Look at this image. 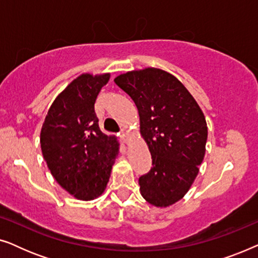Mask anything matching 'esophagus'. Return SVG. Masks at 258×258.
Here are the masks:
<instances>
[{"mask_svg": "<svg viewBox=\"0 0 258 258\" xmlns=\"http://www.w3.org/2000/svg\"><path fill=\"white\" fill-rule=\"evenodd\" d=\"M121 137H122V140L124 141V143L128 142V140H129V137H130V132H129V130L123 129L122 132H121Z\"/></svg>", "mask_w": 258, "mask_h": 258, "instance_id": "34e87169", "label": "esophagus"}]
</instances>
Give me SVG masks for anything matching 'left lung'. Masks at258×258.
I'll list each match as a JSON object with an SVG mask.
<instances>
[{"label": "left lung", "instance_id": "left-lung-1", "mask_svg": "<svg viewBox=\"0 0 258 258\" xmlns=\"http://www.w3.org/2000/svg\"><path fill=\"white\" fill-rule=\"evenodd\" d=\"M114 81L135 102L141 136L153 158L150 171L139 179L141 195L157 208L172 206L188 192L203 162L208 137L203 111L165 70H133Z\"/></svg>", "mask_w": 258, "mask_h": 258}]
</instances>
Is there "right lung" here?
Returning a JSON list of instances; mask_svg holds the SVG:
<instances>
[{"label": "right lung", "mask_w": 258, "mask_h": 258, "mask_svg": "<svg viewBox=\"0 0 258 258\" xmlns=\"http://www.w3.org/2000/svg\"><path fill=\"white\" fill-rule=\"evenodd\" d=\"M110 74H82L55 98L41 129V149L52 177L81 201L104 192L118 155L117 137L100 130L95 102Z\"/></svg>", "instance_id": "add662e5"}]
</instances>
